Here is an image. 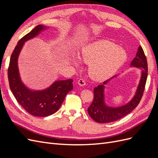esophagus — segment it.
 Instances as JSON below:
<instances>
[{"label": "esophagus", "mask_w": 158, "mask_h": 158, "mask_svg": "<svg viewBox=\"0 0 158 158\" xmlns=\"http://www.w3.org/2000/svg\"><path fill=\"white\" fill-rule=\"evenodd\" d=\"M78 84L80 85V86H84L85 85V82L84 79H80L78 81Z\"/></svg>", "instance_id": "esophagus-1"}]
</instances>
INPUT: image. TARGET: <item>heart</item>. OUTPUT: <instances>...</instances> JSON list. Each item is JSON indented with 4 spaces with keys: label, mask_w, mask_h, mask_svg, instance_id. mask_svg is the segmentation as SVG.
<instances>
[{
    "label": "heart",
    "mask_w": 158,
    "mask_h": 158,
    "mask_svg": "<svg viewBox=\"0 0 158 158\" xmlns=\"http://www.w3.org/2000/svg\"><path fill=\"white\" fill-rule=\"evenodd\" d=\"M128 55L125 49L118 47L111 41L101 40L84 46L79 57L72 55L70 62L78 66L80 60L89 64L90 78L96 81H103L115 74L126 63Z\"/></svg>",
    "instance_id": "obj_1"
}]
</instances>
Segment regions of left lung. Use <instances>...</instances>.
I'll use <instances>...</instances> for the list:
<instances>
[{
    "mask_svg": "<svg viewBox=\"0 0 158 158\" xmlns=\"http://www.w3.org/2000/svg\"><path fill=\"white\" fill-rule=\"evenodd\" d=\"M131 67L139 69L141 74L135 94L128 103L117 107L108 106L106 103L105 92L106 85L112 80L117 78L118 74L113 76L111 78L104 82L103 84L94 88V101L88 108V112L91 118L95 121L99 123H108L117 121L131 113L140 103L144 91L148 76L147 60L141 46L138 47L136 57L131 62Z\"/></svg>",
    "mask_w": 158,
    "mask_h": 158,
    "instance_id": "left-lung-1",
    "label": "left lung"
}]
</instances>
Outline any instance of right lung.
Masks as SVG:
<instances>
[{"label":"right lung","instance_id":"add662e5","mask_svg":"<svg viewBox=\"0 0 158 158\" xmlns=\"http://www.w3.org/2000/svg\"><path fill=\"white\" fill-rule=\"evenodd\" d=\"M49 27L39 25L18 41L13 51L8 76L12 92L18 103L26 111L36 117H47L58 111L66 94L73 89V79L56 80L49 87L43 89H33L23 82L18 68V57L24 44Z\"/></svg>","mask_w":158,"mask_h":158}]
</instances>
